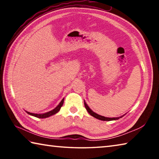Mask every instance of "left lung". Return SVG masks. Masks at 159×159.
<instances>
[{
  "mask_svg": "<svg viewBox=\"0 0 159 159\" xmlns=\"http://www.w3.org/2000/svg\"><path fill=\"white\" fill-rule=\"evenodd\" d=\"M84 104H85V107L86 110H87L88 112L89 113V114L92 116L95 117L96 118H98L99 120H106V121H109V120H118L120 118H122L123 116H120V117H117V118H107V117H104L103 116H101V115H99L98 114H96L94 111H93L92 110L90 109V107L88 106V104H86V102L84 101Z\"/></svg>",
  "mask_w": 159,
  "mask_h": 159,
  "instance_id": "left-lung-1",
  "label": "left lung"
}]
</instances>
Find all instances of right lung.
Listing matches in <instances>:
<instances>
[{"label":"right lung","mask_w":159,"mask_h":159,"mask_svg":"<svg viewBox=\"0 0 159 159\" xmlns=\"http://www.w3.org/2000/svg\"><path fill=\"white\" fill-rule=\"evenodd\" d=\"M63 103H64V99H62V100L60 102V103L56 107L55 109H52V110H51V111H48V112L44 113V114H34V113H30V112H28V111H26V112L27 113V114H29V115H31V116H35V117H36V118H48V117H49V116H52L54 114H57V113L60 110L61 107H62Z\"/></svg>","instance_id":"right-lung-1"}]
</instances>
